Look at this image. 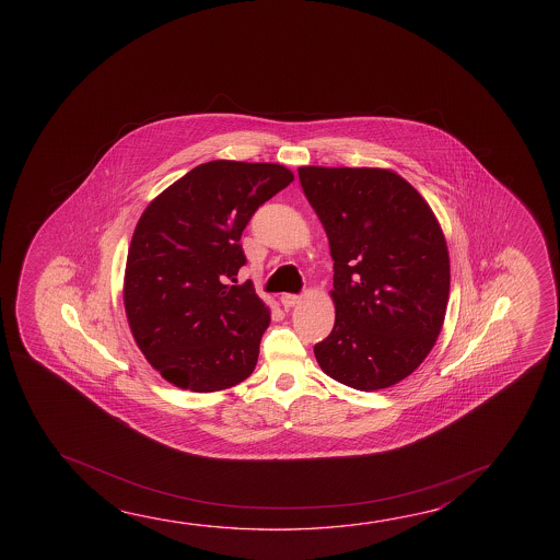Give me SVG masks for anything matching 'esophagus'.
I'll return each mask as SVG.
<instances>
[{
    "instance_id": "1",
    "label": "esophagus",
    "mask_w": 560,
    "mask_h": 560,
    "mask_svg": "<svg viewBox=\"0 0 560 560\" xmlns=\"http://www.w3.org/2000/svg\"><path fill=\"white\" fill-rule=\"evenodd\" d=\"M299 303H301V296H299V294H283V296H281V304H283L287 311L293 308V306H296Z\"/></svg>"
}]
</instances>
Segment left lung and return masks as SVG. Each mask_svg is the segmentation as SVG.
Listing matches in <instances>:
<instances>
[{
	"label": "left lung",
	"instance_id": "8db88e82",
	"mask_svg": "<svg viewBox=\"0 0 560 560\" xmlns=\"http://www.w3.org/2000/svg\"><path fill=\"white\" fill-rule=\"evenodd\" d=\"M334 259L330 336L314 346L326 375L373 393L420 368L447 301V242L430 205L385 167H299Z\"/></svg>",
	"mask_w": 560,
	"mask_h": 560
}]
</instances>
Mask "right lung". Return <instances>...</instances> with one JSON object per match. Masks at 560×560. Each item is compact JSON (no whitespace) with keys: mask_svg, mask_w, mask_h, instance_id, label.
<instances>
[{"mask_svg":"<svg viewBox=\"0 0 560 560\" xmlns=\"http://www.w3.org/2000/svg\"><path fill=\"white\" fill-rule=\"evenodd\" d=\"M281 164L214 160L152 199L130 240L122 301L132 338L167 383L217 393L246 381L271 322L254 284L236 283L242 232L293 182Z\"/></svg>","mask_w":560,"mask_h":560,"instance_id":"right-lung-1","label":"right lung"}]
</instances>
